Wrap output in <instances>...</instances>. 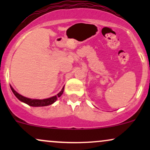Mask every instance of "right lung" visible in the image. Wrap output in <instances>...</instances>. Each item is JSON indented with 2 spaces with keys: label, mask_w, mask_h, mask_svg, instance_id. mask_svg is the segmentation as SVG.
Masks as SVG:
<instances>
[{
  "label": "right lung",
  "mask_w": 150,
  "mask_h": 150,
  "mask_svg": "<svg viewBox=\"0 0 150 150\" xmlns=\"http://www.w3.org/2000/svg\"><path fill=\"white\" fill-rule=\"evenodd\" d=\"M10 88H11V90L13 91V94H15V96L20 101H22V102L25 103V104H28L29 106H49V105H51L53 104L56 100L58 99V97H60L62 95V94L63 93V90H64V87H63V89H61V91L57 95L53 96L52 97L48 98V99H30V98H27L25 97H23L21 94H18L16 91L12 87V86H10Z\"/></svg>",
  "instance_id": "add662e5"
}]
</instances>
